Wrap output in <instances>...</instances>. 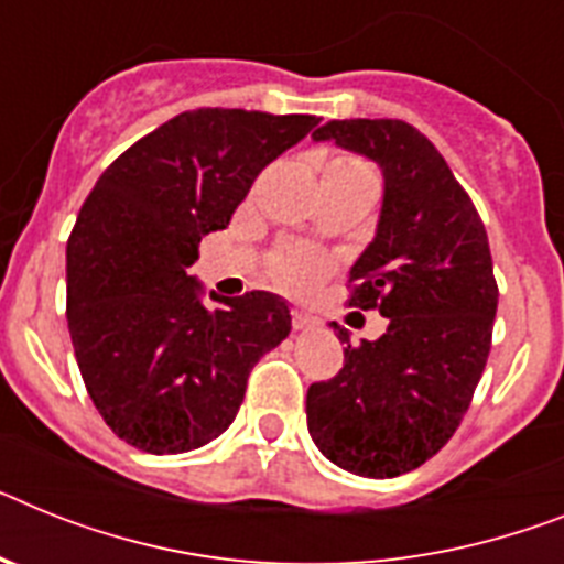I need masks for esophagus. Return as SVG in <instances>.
<instances>
[{
  "instance_id": "obj_1",
  "label": "esophagus",
  "mask_w": 564,
  "mask_h": 564,
  "mask_svg": "<svg viewBox=\"0 0 564 564\" xmlns=\"http://www.w3.org/2000/svg\"><path fill=\"white\" fill-rule=\"evenodd\" d=\"M315 324H318V318H312L310 312L304 310L292 312V326H295V329H312Z\"/></svg>"
}]
</instances>
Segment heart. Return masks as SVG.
Instances as JSON below:
<instances>
[{
    "label": "heart",
    "instance_id": "heart-1",
    "mask_svg": "<svg viewBox=\"0 0 564 564\" xmlns=\"http://www.w3.org/2000/svg\"><path fill=\"white\" fill-rule=\"evenodd\" d=\"M335 163H361V160L344 158L335 160ZM269 269L278 281H283L292 290H306L312 283H318L326 272H329V258L310 246L301 243H286L278 246L272 254H269Z\"/></svg>",
    "mask_w": 564,
    "mask_h": 564
}]
</instances>
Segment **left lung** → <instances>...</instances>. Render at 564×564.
<instances>
[{
	"label": "left lung",
	"mask_w": 564,
	"mask_h": 564,
	"mask_svg": "<svg viewBox=\"0 0 564 564\" xmlns=\"http://www.w3.org/2000/svg\"><path fill=\"white\" fill-rule=\"evenodd\" d=\"M335 140L376 160L384 206L349 272V306L381 312L378 340L349 344L344 367L306 392L312 442L367 479L421 467L451 442L485 372L499 286L487 231L447 160L404 120H329Z\"/></svg>",
	"instance_id": "obj_1"
}]
</instances>
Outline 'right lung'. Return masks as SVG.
Masks as SVG:
<instances>
[{
    "instance_id": "obj_1",
    "label": "right lung",
    "mask_w": 564,
    "mask_h": 564,
    "mask_svg": "<svg viewBox=\"0 0 564 564\" xmlns=\"http://www.w3.org/2000/svg\"><path fill=\"white\" fill-rule=\"evenodd\" d=\"M312 113L194 108L140 137L85 197L68 238V333L85 390L122 442L154 456L209 444L243 404L258 358L292 329L269 292L200 301L186 269L226 229Z\"/></svg>"
}]
</instances>
